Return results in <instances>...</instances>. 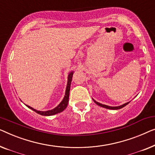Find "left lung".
Returning <instances> with one entry per match:
<instances>
[{
	"mask_svg": "<svg viewBox=\"0 0 155 155\" xmlns=\"http://www.w3.org/2000/svg\"><path fill=\"white\" fill-rule=\"evenodd\" d=\"M93 101H94L95 103H96L97 105H99L100 107H104V108H107V109H110V110H119V109H121L122 107H125L126 104H128L129 102H126V103L122 104L121 106H119V107H110V106H107V105H105V104H102L101 103H99V102H97L95 101V100H93Z\"/></svg>",
	"mask_w": 155,
	"mask_h": 155,
	"instance_id": "obj_1",
	"label": "left lung"
}]
</instances>
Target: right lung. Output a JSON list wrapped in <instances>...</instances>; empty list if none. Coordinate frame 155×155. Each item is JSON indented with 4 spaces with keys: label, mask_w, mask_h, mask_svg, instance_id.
Returning <instances> with one entry per match:
<instances>
[{
    "label": "right lung",
    "mask_w": 155,
    "mask_h": 155,
    "mask_svg": "<svg viewBox=\"0 0 155 155\" xmlns=\"http://www.w3.org/2000/svg\"><path fill=\"white\" fill-rule=\"evenodd\" d=\"M72 77H73V72L69 73L68 75V81H67V86L66 88V93H65V95L63 98L62 101L60 102V104H59L58 107H56L55 109L49 111H45V112H41V111H38L36 110H34V108L31 107L27 105L28 107L31 109L32 110H34V112H36L38 114L43 115V116H51V115H54L56 114H58V113L62 112L63 110H65L67 107V104H68L69 102V91H70V86H71V80H72Z\"/></svg>",
    "instance_id": "obj_1"
}]
</instances>
